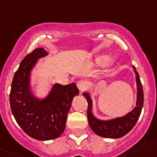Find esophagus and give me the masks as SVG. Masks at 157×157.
I'll return each mask as SVG.
<instances>
[{
	"mask_svg": "<svg viewBox=\"0 0 157 157\" xmlns=\"http://www.w3.org/2000/svg\"><path fill=\"white\" fill-rule=\"evenodd\" d=\"M77 87L80 90V92H83L87 88V83L83 80H80L77 82Z\"/></svg>",
	"mask_w": 157,
	"mask_h": 157,
	"instance_id": "obj_1",
	"label": "esophagus"
}]
</instances>
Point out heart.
I'll list each match as a JSON object with an SVG mask.
<instances>
[{
    "mask_svg": "<svg viewBox=\"0 0 157 157\" xmlns=\"http://www.w3.org/2000/svg\"><path fill=\"white\" fill-rule=\"evenodd\" d=\"M107 61H108V57H106V56H102V57L98 58V62L100 63V64H104V63L107 62Z\"/></svg>",
    "mask_w": 157,
    "mask_h": 157,
    "instance_id": "1",
    "label": "heart"
}]
</instances>
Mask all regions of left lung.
Masks as SVG:
<instances>
[{"label": "left lung", "instance_id": "obj_1", "mask_svg": "<svg viewBox=\"0 0 157 157\" xmlns=\"http://www.w3.org/2000/svg\"><path fill=\"white\" fill-rule=\"evenodd\" d=\"M133 67L136 68L135 66H133ZM135 72H136L138 87L137 102H136L137 107H135L132 111L124 117L110 121H100L95 118L91 112L92 100L90 95L86 93H83V96L86 97V100L88 102L87 117H88L89 124L92 130L99 136L103 138H110V139H118L128 134L136 125L143 107L144 95H143V90L139 78V73L136 71V70H135Z\"/></svg>", "mask_w": 157, "mask_h": 157}]
</instances>
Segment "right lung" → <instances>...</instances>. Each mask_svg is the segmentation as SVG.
<instances>
[{"label":"right lung","mask_w":157,"mask_h":157,"mask_svg":"<svg viewBox=\"0 0 157 157\" xmlns=\"http://www.w3.org/2000/svg\"><path fill=\"white\" fill-rule=\"evenodd\" d=\"M47 54L40 47L25 56L15 73L9 96L11 112L18 125L30 137L41 141L62 134L73 98L79 93L75 83L55 84L45 100L34 98L29 91L30 71L37 60Z\"/></svg>","instance_id":"1"}]
</instances>
